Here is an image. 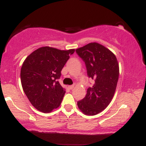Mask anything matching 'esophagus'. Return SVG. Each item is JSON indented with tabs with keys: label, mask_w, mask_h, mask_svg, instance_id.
Masks as SVG:
<instances>
[{
	"label": "esophagus",
	"mask_w": 146,
	"mask_h": 146,
	"mask_svg": "<svg viewBox=\"0 0 146 146\" xmlns=\"http://www.w3.org/2000/svg\"><path fill=\"white\" fill-rule=\"evenodd\" d=\"M68 88H69L70 90H71V89H73V88H74V85H71V86H68Z\"/></svg>",
	"instance_id": "34e87169"
}]
</instances>
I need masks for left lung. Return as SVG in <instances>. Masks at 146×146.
Listing matches in <instances>:
<instances>
[{
	"label": "left lung",
	"instance_id": "8db88e82",
	"mask_svg": "<svg viewBox=\"0 0 146 146\" xmlns=\"http://www.w3.org/2000/svg\"><path fill=\"white\" fill-rule=\"evenodd\" d=\"M76 53L85 62L88 76L95 80L85 98L78 102V106L85 115H95L113 98L119 74V63L113 52L98 42L77 48Z\"/></svg>",
	"mask_w": 146,
	"mask_h": 146
}]
</instances>
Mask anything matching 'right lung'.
I'll return each instance as SVG.
<instances>
[{"instance_id":"add662e5","label":"right lung","mask_w":146,"mask_h":146,"mask_svg":"<svg viewBox=\"0 0 146 146\" xmlns=\"http://www.w3.org/2000/svg\"><path fill=\"white\" fill-rule=\"evenodd\" d=\"M75 49L60 50L42 46L25 60L21 71L22 86L29 102L37 110L50 113L61 104L65 89L58 80Z\"/></svg>"}]
</instances>
